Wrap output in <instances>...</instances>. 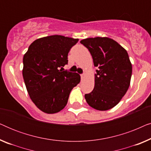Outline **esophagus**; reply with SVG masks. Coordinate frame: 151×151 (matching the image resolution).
I'll return each mask as SVG.
<instances>
[{
  "mask_svg": "<svg viewBox=\"0 0 151 151\" xmlns=\"http://www.w3.org/2000/svg\"><path fill=\"white\" fill-rule=\"evenodd\" d=\"M80 76H81L82 79H84V76H85V73H82V74H81V75H80Z\"/></svg>",
  "mask_w": 151,
  "mask_h": 151,
  "instance_id": "1",
  "label": "esophagus"
}]
</instances>
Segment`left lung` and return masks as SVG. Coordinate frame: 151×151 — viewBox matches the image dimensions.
Segmentation results:
<instances>
[{
    "label": "left lung",
    "mask_w": 151,
    "mask_h": 151,
    "mask_svg": "<svg viewBox=\"0 0 151 151\" xmlns=\"http://www.w3.org/2000/svg\"><path fill=\"white\" fill-rule=\"evenodd\" d=\"M80 43L88 49L95 67V86L85 94L86 102L96 110L107 111L118 104L129 89L132 65L125 49L107 37L86 38Z\"/></svg>",
    "instance_id": "8db88e82"
}]
</instances>
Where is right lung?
Returning <instances> with one entry per match:
<instances>
[{
    "label": "right lung",
    "instance_id": "right-lung-1",
    "mask_svg": "<svg viewBox=\"0 0 151 151\" xmlns=\"http://www.w3.org/2000/svg\"><path fill=\"white\" fill-rule=\"evenodd\" d=\"M78 39L53 35L34 41L23 57L22 76L30 98L44 113L65 108L70 92L80 82L77 73L63 71Z\"/></svg>",
    "mask_w": 151,
    "mask_h": 151
}]
</instances>
